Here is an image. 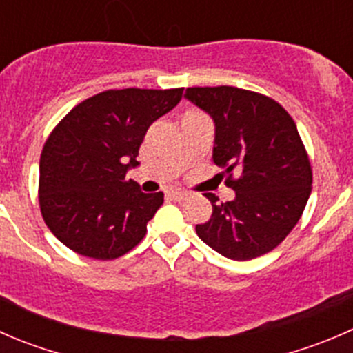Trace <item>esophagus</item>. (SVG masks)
<instances>
[{
	"label": "esophagus",
	"instance_id": "1",
	"mask_svg": "<svg viewBox=\"0 0 353 353\" xmlns=\"http://www.w3.org/2000/svg\"><path fill=\"white\" fill-rule=\"evenodd\" d=\"M167 198L174 199V201H183V199L188 198V193H183V191H167Z\"/></svg>",
	"mask_w": 353,
	"mask_h": 353
}]
</instances>
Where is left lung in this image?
Wrapping results in <instances>:
<instances>
[{
  "label": "left lung",
  "instance_id": "1",
  "mask_svg": "<svg viewBox=\"0 0 353 353\" xmlns=\"http://www.w3.org/2000/svg\"><path fill=\"white\" fill-rule=\"evenodd\" d=\"M186 97L215 121L213 162L236 191L232 201L206 194L213 212L196 225L198 237L236 261L273 251L299 222L312 188L294 119L268 95L230 85L191 87Z\"/></svg>",
  "mask_w": 353,
  "mask_h": 353
}]
</instances>
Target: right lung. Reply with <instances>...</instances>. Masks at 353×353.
<instances>
[{
    "label": "right lung",
    "instance_id": "right-lung-1",
    "mask_svg": "<svg viewBox=\"0 0 353 353\" xmlns=\"http://www.w3.org/2000/svg\"><path fill=\"white\" fill-rule=\"evenodd\" d=\"M184 88H123L85 99L56 124L39 165V206L71 251L116 259L147 234L163 193L126 179L147 130L179 104Z\"/></svg>",
    "mask_w": 353,
    "mask_h": 353
}]
</instances>
